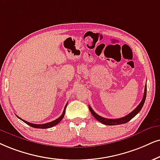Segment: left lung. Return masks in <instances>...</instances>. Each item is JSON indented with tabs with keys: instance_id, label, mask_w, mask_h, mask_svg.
I'll return each instance as SVG.
<instances>
[{
	"instance_id": "8db88e82",
	"label": "left lung",
	"mask_w": 160,
	"mask_h": 160,
	"mask_svg": "<svg viewBox=\"0 0 160 160\" xmlns=\"http://www.w3.org/2000/svg\"><path fill=\"white\" fill-rule=\"evenodd\" d=\"M146 93H147V86L145 85V92H144V95H143V98L142 101L140 102L136 108L134 109V111H132L130 114H128L126 116L121 117V118L119 119H107V118H104V117H100V115H98V114H96L94 112V110L92 108V107L90 106H88V108H89L91 113L94 116V117L97 120H98L99 122H100L101 123L104 125H120V124H124V123L128 122V121H130L133 117H134L136 115L138 114V113L140 112V110L142 109L143 105L145 103V98H146Z\"/></svg>"
}]
</instances>
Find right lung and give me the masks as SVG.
I'll return each mask as SVG.
<instances>
[{
  "label": "right lung",
  "mask_w": 160,
  "mask_h": 160,
  "mask_svg": "<svg viewBox=\"0 0 160 160\" xmlns=\"http://www.w3.org/2000/svg\"><path fill=\"white\" fill-rule=\"evenodd\" d=\"M67 104L65 106V108L63 109V112H62V114H61V116L58 117V119H56V120H54V121H52V122H47V123H44V124H34V123H31V122H26V121L22 120L21 118H20L19 117H18V118L21 119V120L24 122L25 123H26L27 125H29V126L31 127H33V128H52V127L54 126V125H56L57 124H58L60 121L62 120V119L63 118L64 115H65V112H66V106H67Z\"/></svg>",
  "instance_id": "1"
}]
</instances>
